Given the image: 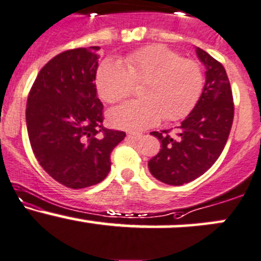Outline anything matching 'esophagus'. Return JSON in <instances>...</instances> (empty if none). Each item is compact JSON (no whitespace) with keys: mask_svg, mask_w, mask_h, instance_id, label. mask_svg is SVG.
Masks as SVG:
<instances>
[{"mask_svg":"<svg viewBox=\"0 0 261 261\" xmlns=\"http://www.w3.org/2000/svg\"><path fill=\"white\" fill-rule=\"evenodd\" d=\"M127 137H128V139H131V140H135V141H137V140L142 139V137H144V135H142V134H136V133H131V134H128V135H127Z\"/></svg>","mask_w":261,"mask_h":261,"instance_id":"1","label":"esophagus"}]
</instances>
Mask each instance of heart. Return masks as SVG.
I'll use <instances>...</instances> for the list:
<instances>
[{
  "label": "heart",
  "mask_w": 261,
  "mask_h": 261,
  "mask_svg": "<svg viewBox=\"0 0 261 261\" xmlns=\"http://www.w3.org/2000/svg\"><path fill=\"white\" fill-rule=\"evenodd\" d=\"M135 82H145L144 99L126 102L109 114L111 124L122 130H144L163 117L176 121L187 116L202 95L204 74L198 63L161 44L127 54L125 64L107 59L96 73L100 96L110 104L127 98Z\"/></svg>",
  "instance_id": "obj_1"
}]
</instances>
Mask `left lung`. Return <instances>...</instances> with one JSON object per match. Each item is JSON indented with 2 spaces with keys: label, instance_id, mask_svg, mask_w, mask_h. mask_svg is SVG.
Masks as SVG:
<instances>
[{
  "label": "left lung",
  "instance_id": "left-lung-1",
  "mask_svg": "<svg viewBox=\"0 0 261 261\" xmlns=\"http://www.w3.org/2000/svg\"><path fill=\"white\" fill-rule=\"evenodd\" d=\"M197 57L205 67L203 93L178 127L153 131L161 141V150L148 161V170L166 185L181 186L198 178L218 160L230 133L234 102L227 71L207 51L197 48Z\"/></svg>",
  "mask_w": 261,
  "mask_h": 261
}]
</instances>
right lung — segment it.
Returning <instances> with one entry per match:
<instances>
[{
    "mask_svg": "<svg viewBox=\"0 0 261 261\" xmlns=\"http://www.w3.org/2000/svg\"><path fill=\"white\" fill-rule=\"evenodd\" d=\"M100 47L75 48L51 58L34 80L25 109L37 161L51 178L79 190L98 185L110 171V153L124 131L102 125L94 80Z\"/></svg>",
    "mask_w": 261,
    "mask_h": 261,
    "instance_id": "obj_1",
    "label": "right lung"
}]
</instances>
